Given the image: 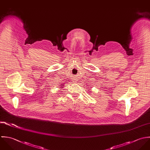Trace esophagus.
Masks as SVG:
<instances>
[{"mask_svg": "<svg viewBox=\"0 0 150 150\" xmlns=\"http://www.w3.org/2000/svg\"><path fill=\"white\" fill-rule=\"evenodd\" d=\"M73 81H74V82H77V79H76V78H74V79H73Z\"/></svg>", "mask_w": 150, "mask_h": 150, "instance_id": "obj_1", "label": "esophagus"}]
</instances>
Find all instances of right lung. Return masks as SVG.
<instances>
[{"mask_svg": "<svg viewBox=\"0 0 150 150\" xmlns=\"http://www.w3.org/2000/svg\"><path fill=\"white\" fill-rule=\"evenodd\" d=\"M60 88H62V87H60Z\"/></svg>", "mask_w": 150, "mask_h": 150, "instance_id": "1", "label": "right lung"}]
</instances>
